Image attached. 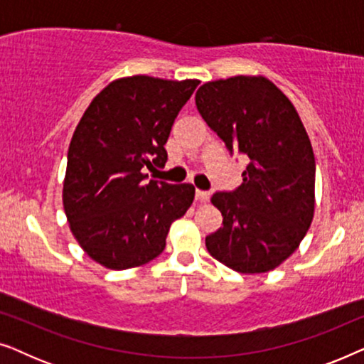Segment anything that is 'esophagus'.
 <instances>
[{
	"label": "esophagus",
	"instance_id": "1",
	"mask_svg": "<svg viewBox=\"0 0 364 364\" xmlns=\"http://www.w3.org/2000/svg\"><path fill=\"white\" fill-rule=\"evenodd\" d=\"M208 198H210V192H207V191H196V200H198V202H207Z\"/></svg>",
	"mask_w": 364,
	"mask_h": 364
}]
</instances>
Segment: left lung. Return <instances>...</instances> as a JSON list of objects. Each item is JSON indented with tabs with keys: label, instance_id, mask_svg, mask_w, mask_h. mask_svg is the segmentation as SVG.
I'll list each match as a JSON object with an SVG mask.
<instances>
[{
	"label": "left lung",
	"instance_id": "left-lung-1",
	"mask_svg": "<svg viewBox=\"0 0 364 364\" xmlns=\"http://www.w3.org/2000/svg\"><path fill=\"white\" fill-rule=\"evenodd\" d=\"M196 106L228 151L247 154L242 186L217 192L223 227L205 237L210 255L238 273H265L300 245L315 213V156L290 99L263 76L205 82Z\"/></svg>",
	"mask_w": 364,
	"mask_h": 364
}]
</instances>
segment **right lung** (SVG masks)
<instances>
[{
    "mask_svg": "<svg viewBox=\"0 0 364 364\" xmlns=\"http://www.w3.org/2000/svg\"><path fill=\"white\" fill-rule=\"evenodd\" d=\"M197 79L119 77L92 99L68 151L63 205L69 228L94 262L111 270L161 255L172 222L192 205V183L149 181L164 167L177 114Z\"/></svg>",
    "mask_w": 364,
    "mask_h": 364,
    "instance_id": "obj_1",
    "label": "right lung"
}]
</instances>
